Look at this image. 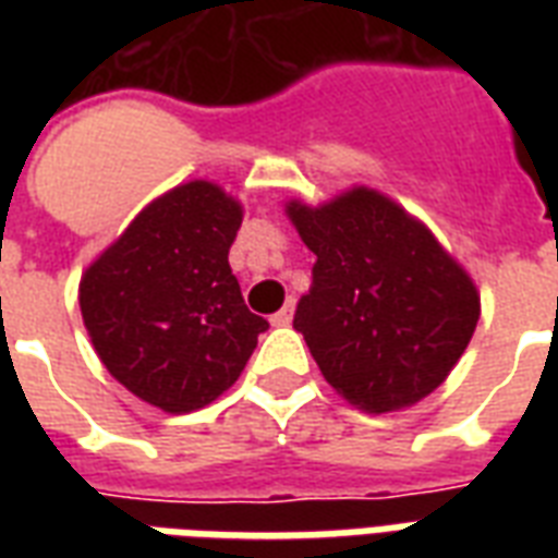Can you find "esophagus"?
<instances>
[{
  "instance_id": "34e87169",
  "label": "esophagus",
  "mask_w": 558,
  "mask_h": 558,
  "mask_svg": "<svg viewBox=\"0 0 558 558\" xmlns=\"http://www.w3.org/2000/svg\"><path fill=\"white\" fill-rule=\"evenodd\" d=\"M292 315H295V304L287 301L283 310H278V313L271 315V324H275V327H289V324H292Z\"/></svg>"
}]
</instances>
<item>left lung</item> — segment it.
I'll list each match as a JSON object with an SVG mask.
<instances>
[{"label": "left lung", "instance_id": "8db88e82", "mask_svg": "<svg viewBox=\"0 0 558 558\" xmlns=\"http://www.w3.org/2000/svg\"><path fill=\"white\" fill-rule=\"evenodd\" d=\"M287 214L315 254L295 330L324 379L367 414L399 411L440 388L481 318L466 269L428 228L371 187Z\"/></svg>", "mask_w": 558, "mask_h": 558}]
</instances>
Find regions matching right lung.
<instances>
[{"instance_id":"1","label":"right lung","mask_w":558,"mask_h":558,"mask_svg":"<svg viewBox=\"0 0 558 558\" xmlns=\"http://www.w3.org/2000/svg\"><path fill=\"white\" fill-rule=\"evenodd\" d=\"M243 205L205 179L153 199L83 271L81 313L107 371L144 402L187 414L228 390L269 322L228 266Z\"/></svg>"}]
</instances>
